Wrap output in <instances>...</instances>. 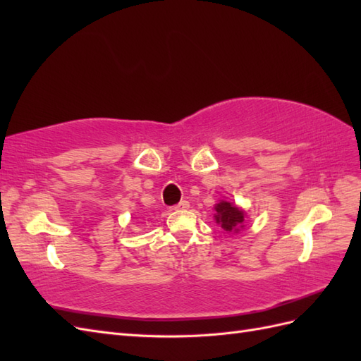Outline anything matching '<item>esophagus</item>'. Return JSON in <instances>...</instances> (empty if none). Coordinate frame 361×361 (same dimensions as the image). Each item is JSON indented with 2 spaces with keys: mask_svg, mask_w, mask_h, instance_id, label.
Listing matches in <instances>:
<instances>
[{
  "mask_svg": "<svg viewBox=\"0 0 361 361\" xmlns=\"http://www.w3.org/2000/svg\"><path fill=\"white\" fill-rule=\"evenodd\" d=\"M188 207H190V203H188L187 200H182L180 203L174 204V206L171 207V211H176V212H179V211H185V209H188Z\"/></svg>",
  "mask_w": 361,
  "mask_h": 361,
  "instance_id": "esophagus-1",
  "label": "esophagus"
}]
</instances>
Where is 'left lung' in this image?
<instances>
[{"label":"left lung","mask_w":361,"mask_h":361,"mask_svg":"<svg viewBox=\"0 0 361 361\" xmlns=\"http://www.w3.org/2000/svg\"><path fill=\"white\" fill-rule=\"evenodd\" d=\"M215 221L216 224H220L226 232H238L239 227H244V216L245 212L235 203L220 200V203L215 204Z\"/></svg>","instance_id":"1"}]
</instances>
